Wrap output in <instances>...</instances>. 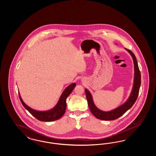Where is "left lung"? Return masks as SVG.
<instances>
[{
  "label": "left lung",
  "mask_w": 156,
  "mask_h": 156,
  "mask_svg": "<svg viewBox=\"0 0 156 156\" xmlns=\"http://www.w3.org/2000/svg\"><path fill=\"white\" fill-rule=\"evenodd\" d=\"M126 50L130 54L133 59L134 67V77L133 86L130 97L128 98L125 104L122 105L118 108L112 110L111 111L104 112L99 109L95 105L93 101L92 97L90 93L87 89H85L87 99L89 106V109L92 113L97 118V119L104 120H113L119 118L122 116L127 111L132 108L135 103L139 92V89L141 85V74L137 59L133 52L130 50L126 48Z\"/></svg>",
  "instance_id": "1"
}]
</instances>
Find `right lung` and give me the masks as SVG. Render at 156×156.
Returning <instances> with one entry per match:
<instances>
[{
    "mask_svg": "<svg viewBox=\"0 0 156 156\" xmlns=\"http://www.w3.org/2000/svg\"><path fill=\"white\" fill-rule=\"evenodd\" d=\"M76 83H73L67 87L62 92V95H61L59 101L56 105V106L54 108H52V109L47 111H37L31 109L27 105L24 104L19 93V95L23 106L34 117H35L40 121L51 122L59 119L64 115L67 107L66 99L67 97L71 94L73 90L74 89Z\"/></svg>",
    "mask_w": 156,
    "mask_h": 156,
    "instance_id": "obj_1",
    "label": "right lung"
}]
</instances>
